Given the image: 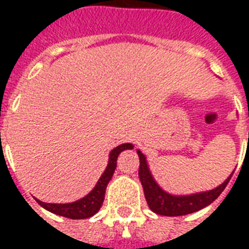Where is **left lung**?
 Masks as SVG:
<instances>
[{
  "label": "left lung",
  "mask_w": 249,
  "mask_h": 249,
  "mask_svg": "<svg viewBox=\"0 0 249 249\" xmlns=\"http://www.w3.org/2000/svg\"><path fill=\"white\" fill-rule=\"evenodd\" d=\"M137 155L140 159L139 178H140L141 185L144 188V195H145L148 207L155 213L162 214V216H183V214L193 213L205 208L207 205L213 203L214 200L219 197L220 193L224 191L235 172L233 171L224 183L220 184L219 187H216L214 189L187 195V196H176V195L165 192L162 188H160V185L155 181V178L152 176L145 156L141 153V151H137Z\"/></svg>",
  "instance_id": "1"
}]
</instances>
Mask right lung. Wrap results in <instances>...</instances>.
Returning a JSON list of instances; mask_svg holds the SVG:
<instances>
[{
	"instance_id": "obj_1",
	"label": "right lung",
	"mask_w": 249,
	"mask_h": 249,
	"mask_svg": "<svg viewBox=\"0 0 249 249\" xmlns=\"http://www.w3.org/2000/svg\"><path fill=\"white\" fill-rule=\"evenodd\" d=\"M132 148H133L132 144H121V145L116 146L114 149H112V152L109 153V162L107 165V169L104 171L101 178H98L96 187L93 188L85 197L68 204L44 203V201H40V200L36 198L37 203L40 204L42 208L52 212V213L60 214V216H64V217H68V219H88L93 214H96L101 208V205H103L107 185L110 181V178H112L114 173V169L117 167V157L123 151L132 149Z\"/></svg>"
}]
</instances>
